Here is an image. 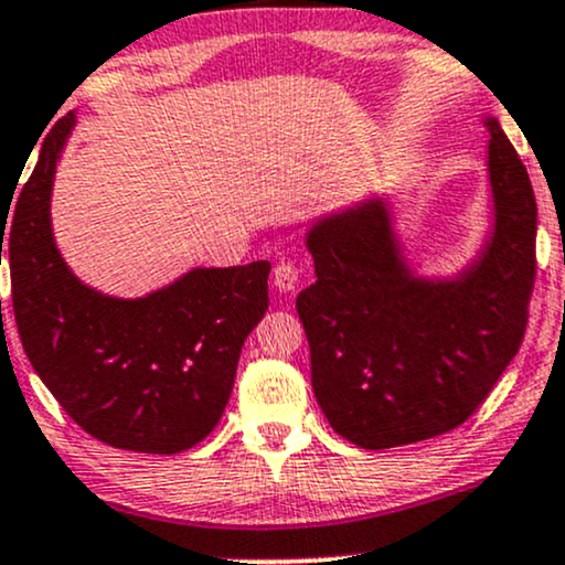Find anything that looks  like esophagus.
I'll list each match as a JSON object with an SVG mask.
<instances>
[{"instance_id": "34e87169", "label": "esophagus", "mask_w": 565, "mask_h": 565, "mask_svg": "<svg viewBox=\"0 0 565 565\" xmlns=\"http://www.w3.org/2000/svg\"><path fill=\"white\" fill-rule=\"evenodd\" d=\"M297 281H300V268L291 263H278L274 268V284L276 289L281 291H291L297 287Z\"/></svg>"}]
</instances>
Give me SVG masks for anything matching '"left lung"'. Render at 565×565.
I'll use <instances>...</instances> for the list:
<instances>
[{"mask_svg": "<svg viewBox=\"0 0 565 565\" xmlns=\"http://www.w3.org/2000/svg\"><path fill=\"white\" fill-rule=\"evenodd\" d=\"M489 129L494 233L454 281L414 278L385 201L316 223V284L297 313L310 382L334 433L361 449L444 436L478 412L515 359L536 278V199L497 119Z\"/></svg>", "mask_w": 565, "mask_h": 565, "instance_id": "8db88e82", "label": "left lung"}]
</instances>
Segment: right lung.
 Instances as JSON below:
<instances>
[{"instance_id":"1","label":"right lung","mask_w":565,"mask_h":565,"mask_svg":"<svg viewBox=\"0 0 565 565\" xmlns=\"http://www.w3.org/2000/svg\"><path fill=\"white\" fill-rule=\"evenodd\" d=\"M74 121H55L10 199L12 217L10 206L0 210V265L4 244L18 334L84 433L125 451H185L223 417L246 334L268 310L270 263L196 268L140 300L84 287L50 228L55 164Z\"/></svg>"}]
</instances>
